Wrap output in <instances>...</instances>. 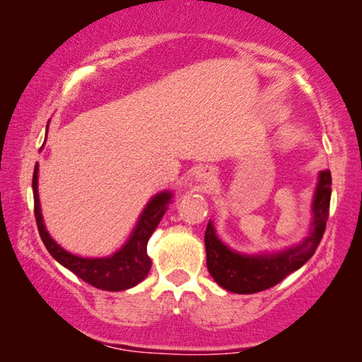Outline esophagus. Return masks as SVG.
Wrapping results in <instances>:
<instances>
[{
    "instance_id": "esophagus-1",
    "label": "esophagus",
    "mask_w": 362,
    "mask_h": 362,
    "mask_svg": "<svg viewBox=\"0 0 362 362\" xmlns=\"http://www.w3.org/2000/svg\"><path fill=\"white\" fill-rule=\"evenodd\" d=\"M196 180H197V181H201V182H211V181H212V173H211V171H207V170H201V171H197Z\"/></svg>"
}]
</instances>
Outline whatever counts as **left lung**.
<instances>
[{
	"label": "left lung",
	"mask_w": 362,
	"mask_h": 362,
	"mask_svg": "<svg viewBox=\"0 0 362 362\" xmlns=\"http://www.w3.org/2000/svg\"><path fill=\"white\" fill-rule=\"evenodd\" d=\"M331 199V173H318V181L311 201L310 230L298 244L274 252L234 250L217 235L214 222L206 229V264L216 284L227 291L240 295L257 293L280 284L286 275L293 274L311 259L318 249L328 221Z\"/></svg>",
	"instance_id": "left-lung-1"
}]
</instances>
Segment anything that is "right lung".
Listing matches in <instances>:
<instances>
[{"label":"right lung","mask_w":362,"mask_h":362,"mask_svg":"<svg viewBox=\"0 0 362 362\" xmlns=\"http://www.w3.org/2000/svg\"><path fill=\"white\" fill-rule=\"evenodd\" d=\"M37 180L39 165L36 163L33 175L34 214H36L39 235H41L44 245H46L49 254H51L59 264L66 267L67 270H71L72 274H76L78 279L87 281L88 285L107 291L128 290L132 288V286L141 284V281L146 279V275L150 274L151 269V259L146 254V244L158 224H160L163 216H165L168 207H170L173 202L175 191H160L146 202L140 217H138L135 227H133L130 235H128V239L125 242H123L120 249H117L113 254L105 257H82L64 249V247L59 245L57 242L52 239L51 234H49L41 212Z\"/></svg>","instance_id":"right-lung-1"}]
</instances>
